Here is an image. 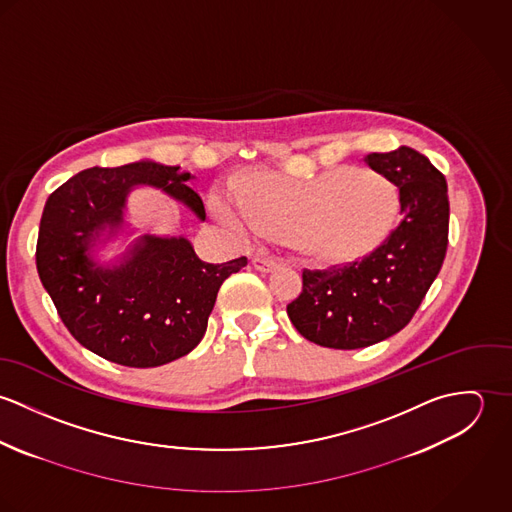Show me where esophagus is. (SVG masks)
Returning <instances> with one entry per match:
<instances>
[{
  "label": "esophagus",
  "mask_w": 512,
  "mask_h": 512,
  "mask_svg": "<svg viewBox=\"0 0 512 512\" xmlns=\"http://www.w3.org/2000/svg\"><path fill=\"white\" fill-rule=\"evenodd\" d=\"M278 264H280V262L274 260V258H254V260H252V266H254L258 272H264V274L276 270Z\"/></svg>",
  "instance_id": "esophagus-1"
}]
</instances>
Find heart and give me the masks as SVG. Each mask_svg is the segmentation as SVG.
<instances>
[{"label":"heart","mask_w":512,"mask_h":512,"mask_svg":"<svg viewBox=\"0 0 512 512\" xmlns=\"http://www.w3.org/2000/svg\"><path fill=\"white\" fill-rule=\"evenodd\" d=\"M209 211L240 240L262 232L290 238L293 246L329 264L355 262L374 252L400 215L398 187L378 171L335 167L313 177L262 173L242 191L219 185Z\"/></svg>","instance_id":"b5f03b06"}]
</instances>
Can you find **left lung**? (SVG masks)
I'll list each match as a JSON object with an SVG mask.
<instances>
[{
  "instance_id": "left-lung-1",
  "label": "left lung",
  "mask_w": 512,
  "mask_h": 512,
  "mask_svg": "<svg viewBox=\"0 0 512 512\" xmlns=\"http://www.w3.org/2000/svg\"><path fill=\"white\" fill-rule=\"evenodd\" d=\"M366 163L400 189L402 222L363 260L305 270L288 305L293 327L329 349H363L404 329L434 284L447 250L445 177L412 147L370 153Z\"/></svg>"
}]
</instances>
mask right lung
I'll list each match as a JSON object with an SVG mask.
<instances>
[{
    "label": "right lung",
    "mask_w": 512,
    "mask_h": 512,
    "mask_svg": "<svg viewBox=\"0 0 512 512\" xmlns=\"http://www.w3.org/2000/svg\"><path fill=\"white\" fill-rule=\"evenodd\" d=\"M193 179L179 165L138 159L84 169L47 199L37 272L74 339L98 357L134 368L185 357L207 331L222 282L248 264L203 262L187 236L138 234L128 219L130 193L151 187L205 220ZM112 243L123 250L104 259Z\"/></svg>",
    "instance_id": "1"
}]
</instances>
